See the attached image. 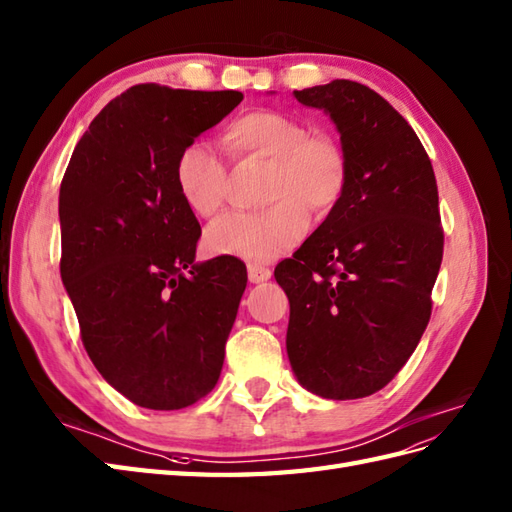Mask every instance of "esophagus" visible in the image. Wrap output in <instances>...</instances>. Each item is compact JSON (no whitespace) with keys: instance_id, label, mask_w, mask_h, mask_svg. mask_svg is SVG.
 Masks as SVG:
<instances>
[{"instance_id":"obj_1","label":"esophagus","mask_w":512,"mask_h":512,"mask_svg":"<svg viewBox=\"0 0 512 512\" xmlns=\"http://www.w3.org/2000/svg\"><path fill=\"white\" fill-rule=\"evenodd\" d=\"M247 278L252 284H260V282H267L271 278V269L263 267V265H256V263H249L247 265Z\"/></svg>"}]
</instances>
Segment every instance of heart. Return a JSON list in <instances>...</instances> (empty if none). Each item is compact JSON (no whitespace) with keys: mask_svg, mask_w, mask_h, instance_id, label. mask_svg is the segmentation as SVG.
<instances>
[{"mask_svg":"<svg viewBox=\"0 0 512 512\" xmlns=\"http://www.w3.org/2000/svg\"><path fill=\"white\" fill-rule=\"evenodd\" d=\"M239 154L271 162L263 213H228L208 226L204 247L215 256L245 260L278 258L304 239L308 208L330 213L347 186V156L328 134H310L306 121L280 110H254L226 130ZM176 184L195 215H215L226 197V169L208 145L182 149Z\"/></svg>","mask_w":512,"mask_h":512,"instance_id":"obj_1","label":"heart"}]
</instances>
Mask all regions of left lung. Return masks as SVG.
<instances>
[{
    "instance_id": "obj_1",
    "label": "left lung",
    "mask_w": 512,
    "mask_h": 512,
    "mask_svg": "<svg viewBox=\"0 0 512 512\" xmlns=\"http://www.w3.org/2000/svg\"><path fill=\"white\" fill-rule=\"evenodd\" d=\"M293 95L334 121L347 186L273 271L291 304L286 354L306 391L358 400L395 378L430 321L443 260L439 191L415 130L369 86L334 80Z\"/></svg>"
}]
</instances>
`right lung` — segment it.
I'll return each mask as SVG.
<instances>
[{
	"mask_svg": "<svg viewBox=\"0 0 512 512\" xmlns=\"http://www.w3.org/2000/svg\"><path fill=\"white\" fill-rule=\"evenodd\" d=\"M239 91L136 84L78 141L60 184V278L82 343L130 402L180 410L215 389L247 284L239 258L195 263L184 147L241 104Z\"/></svg>",
	"mask_w": 512,
	"mask_h": 512,
	"instance_id": "1",
	"label": "right lung"
}]
</instances>
